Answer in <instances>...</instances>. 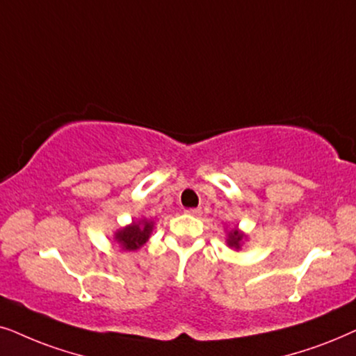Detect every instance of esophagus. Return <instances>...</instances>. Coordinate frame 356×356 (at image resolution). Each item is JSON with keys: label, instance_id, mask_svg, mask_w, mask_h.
Wrapping results in <instances>:
<instances>
[{"label": "esophagus", "instance_id": "esophagus-1", "mask_svg": "<svg viewBox=\"0 0 356 356\" xmlns=\"http://www.w3.org/2000/svg\"><path fill=\"white\" fill-rule=\"evenodd\" d=\"M186 213H187V215H191V216H200L202 210H200V208H187Z\"/></svg>", "mask_w": 356, "mask_h": 356}]
</instances>
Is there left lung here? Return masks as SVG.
Returning <instances> with one entry per match:
<instances>
[{
  "mask_svg": "<svg viewBox=\"0 0 356 356\" xmlns=\"http://www.w3.org/2000/svg\"><path fill=\"white\" fill-rule=\"evenodd\" d=\"M244 241H248V234L243 233L238 226L234 227H226V244L229 249L241 250Z\"/></svg>",
  "mask_w": 356,
  "mask_h": 356,
  "instance_id": "obj_1",
  "label": "left lung"
}]
</instances>
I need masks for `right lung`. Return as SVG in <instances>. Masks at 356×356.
Instances as JSON below:
<instances>
[{
	"label": "right lung",
	"mask_w": 356,
	"mask_h": 356,
	"mask_svg": "<svg viewBox=\"0 0 356 356\" xmlns=\"http://www.w3.org/2000/svg\"><path fill=\"white\" fill-rule=\"evenodd\" d=\"M154 229V221L148 218H138L130 225L120 227L113 233V239L120 245L122 250H136L148 243Z\"/></svg>",
	"instance_id": "1"
}]
</instances>
